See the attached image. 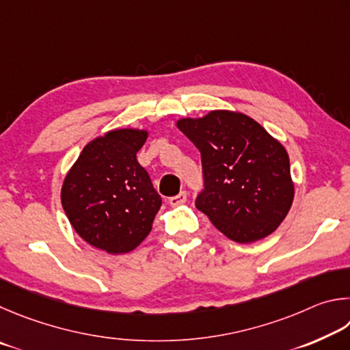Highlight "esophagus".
<instances>
[{
  "label": "esophagus",
  "mask_w": 350,
  "mask_h": 350,
  "mask_svg": "<svg viewBox=\"0 0 350 350\" xmlns=\"http://www.w3.org/2000/svg\"><path fill=\"white\" fill-rule=\"evenodd\" d=\"M186 200H187V193H186V192H180L178 195H175V197H172V198L169 200V204L176 207V206L185 204Z\"/></svg>",
  "instance_id": "34e87169"
}]
</instances>
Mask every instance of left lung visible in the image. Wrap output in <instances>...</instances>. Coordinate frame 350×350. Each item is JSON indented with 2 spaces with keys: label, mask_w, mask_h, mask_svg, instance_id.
<instances>
[{
  "label": "left lung",
  "mask_w": 350,
  "mask_h": 350,
  "mask_svg": "<svg viewBox=\"0 0 350 350\" xmlns=\"http://www.w3.org/2000/svg\"><path fill=\"white\" fill-rule=\"evenodd\" d=\"M176 127L201 153L204 191L195 207L232 241L247 244L271 235L295 195L284 146L234 110L180 118Z\"/></svg>",
  "instance_id": "obj_1"
}]
</instances>
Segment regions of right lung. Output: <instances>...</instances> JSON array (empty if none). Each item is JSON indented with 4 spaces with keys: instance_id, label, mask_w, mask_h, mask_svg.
<instances>
[{
    "instance_id": "right-lung-1",
    "label": "right lung",
    "mask_w": 350,
    "mask_h": 350,
    "mask_svg": "<svg viewBox=\"0 0 350 350\" xmlns=\"http://www.w3.org/2000/svg\"><path fill=\"white\" fill-rule=\"evenodd\" d=\"M146 129H113L84 146L64 176L61 204L77 234L107 254L131 252L149 235L161 197L137 161Z\"/></svg>"
}]
</instances>
